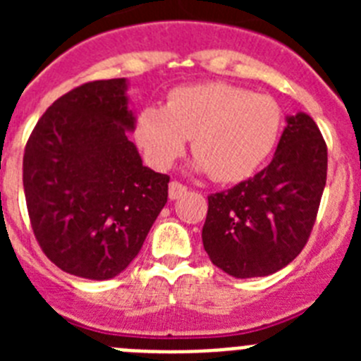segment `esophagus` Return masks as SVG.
<instances>
[{
  "label": "esophagus",
  "instance_id": "obj_1",
  "mask_svg": "<svg viewBox=\"0 0 361 361\" xmlns=\"http://www.w3.org/2000/svg\"><path fill=\"white\" fill-rule=\"evenodd\" d=\"M188 191V188L184 186V184L177 183V180H173V183H170V190H168V197H170L171 200L178 199V197H183L184 193Z\"/></svg>",
  "mask_w": 361,
  "mask_h": 361
}]
</instances>
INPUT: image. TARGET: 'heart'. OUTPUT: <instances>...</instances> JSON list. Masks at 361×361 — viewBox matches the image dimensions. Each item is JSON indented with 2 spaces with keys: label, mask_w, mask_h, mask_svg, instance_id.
I'll list each match as a JSON object with an SVG mask.
<instances>
[{
  "label": "heart",
  "mask_w": 361,
  "mask_h": 361,
  "mask_svg": "<svg viewBox=\"0 0 361 361\" xmlns=\"http://www.w3.org/2000/svg\"><path fill=\"white\" fill-rule=\"evenodd\" d=\"M280 128L282 111L269 95L229 82H202L173 88L164 106H142L133 135L157 170L170 168L191 139L197 170L209 171L219 183H240L266 162Z\"/></svg>",
  "instance_id": "obj_1"
}]
</instances>
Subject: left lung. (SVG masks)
<instances>
[{"instance_id":"8db88e82","label":"left lung","mask_w":361,"mask_h":361,"mask_svg":"<svg viewBox=\"0 0 361 361\" xmlns=\"http://www.w3.org/2000/svg\"><path fill=\"white\" fill-rule=\"evenodd\" d=\"M273 161L255 177L208 197L202 244L235 279L273 275L307 244L327 178V146L317 123L289 116Z\"/></svg>"}]
</instances>
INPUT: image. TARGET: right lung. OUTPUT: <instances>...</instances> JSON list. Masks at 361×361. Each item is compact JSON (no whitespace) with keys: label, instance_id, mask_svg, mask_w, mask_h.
I'll list each match as a JSON object with an SVG mask.
<instances>
[{"label":"right lung","instance_id":"add662e5","mask_svg":"<svg viewBox=\"0 0 361 361\" xmlns=\"http://www.w3.org/2000/svg\"><path fill=\"white\" fill-rule=\"evenodd\" d=\"M124 78L59 97L28 137L23 188L41 250L88 280L123 273L168 200L170 177L149 170L128 139L135 116Z\"/></svg>","mask_w":361,"mask_h":361}]
</instances>
